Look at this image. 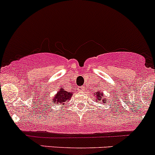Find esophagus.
Here are the masks:
<instances>
[{
  "mask_svg": "<svg viewBox=\"0 0 155 155\" xmlns=\"http://www.w3.org/2000/svg\"><path fill=\"white\" fill-rule=\"evenodd\" d=\"M84 90H85V87H79V91H84Z\"/></svg>",
  "mask_w": 155,
  "mask_h": 155,
  "instance_id": "esophagus-1",
  "label": "esophagus"
}]
</instances>
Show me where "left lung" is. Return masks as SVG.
I'll return each mask as SVG.
<instances>
[{"label": "left lung", "mask_w": 155, "mask_h": 155, "mask_svg": "<svg viewBox=\"0 0 155 155\" xmlns=\"http://www.w3.org/2000/svg\"><path fill=\"white\" fill-rule=\"evenodd\" d=\"M94 97L96 99L95 101H97V103L101 102L102 104H104V103L107 102L108 99L105 97V94H104V92H102L101 91H97L95 93H94Z\"/></svg>", "instance_id": "8db88e82"}]
</instances>
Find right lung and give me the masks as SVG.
<instances>
[{"label":"right lung","mask_w":155,"mask_h":155,"mask_svg":"<svg viewBox=\"0 0 155 155\" xmlns=\"http://www.w3.org/2000/svg\"><path fill=\"white\" fill-rule=\"evenodd\" d=\"M73 93L74 92L67 91L61 87V88L59 89V91H58L57 94L54 95V97H52L51 101L56 105H61V104L64 105L65 102H69V101H70Z\"/></svg>","instance_id":"1"}]
</instances>
